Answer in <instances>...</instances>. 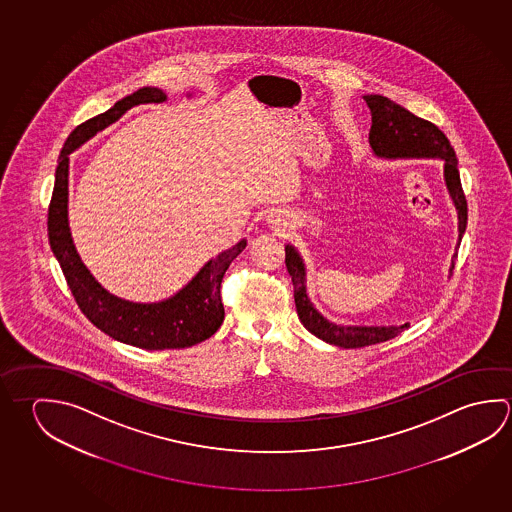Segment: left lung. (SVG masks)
<instances>
[{
    "instance_id": "obj_1",
    "label": "left lung",
    "mask_w": 512,
    "mask_h": 512,
    "mask_svg": "<svg viewBox=\"0 0 512 512\" xmlns=\"http://www.w3.org/2000/svg\"><path fill=\"white\" fill-rule=\"evenodd\" d=\"M368 108L372 111L370 145L377 156L385 158H442L444 176L449 194L458 212V232L460 237L466 232L467 201L458 174L457 156L446 135L439 127L424 118L415 117L408 109L401 108L394 100L381 95H367ZM457 259V253H455ZM286 268L295 287L296 313L305 329L316 338L327 341L343 349H363L392 340L408 323L399 327H340L327 322L322 314L314 309L305 295L304 262L298 257L293 246H286Z\"/></svg>"
}]
</instances>
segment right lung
Returning <instances> with one entry per match:
<instances>
[{"instance_id": "right-lung-1", "label": "right lung", "mask_w": 512, "mask_h": 512, "mask_svg": "<svg viewBox=\"0 0 512 512\" xmlns=\"http://www.w3.org/2000/svg\"><path fill=\"white\" fill-rule=\"evenodd\" d=\"M158 88H142L118 100L106 113L75 127L64 142L55 171L54 194L48 207V239L59 260L68 287L84 316L111 338L140 349H185L210 338L225 320L221 282L232 260L246 248V241L219 253L205 264L178 295L158 304H135L109 295L75 252L68 228V154L100 129L113 124L127 109L138 104L163 102Z\"/></svg>"}]
</instances>
